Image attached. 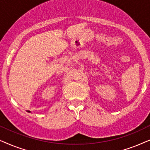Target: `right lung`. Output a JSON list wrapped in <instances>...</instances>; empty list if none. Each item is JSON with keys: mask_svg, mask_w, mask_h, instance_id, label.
<instances>
[{"mask_svg": "<svg viewBox=\"0 0 150 150\" xmlns=\"http://www.w3.org/2000/svg\"><path fill=\"white\" fill-rule=\"evenodd\" d=\"M27 112H30V110H27Z\"/></svg>", "mask_w": 150, "mask_h": 150, "instance_id": "1", "label": "right lung"}]
</instances>
